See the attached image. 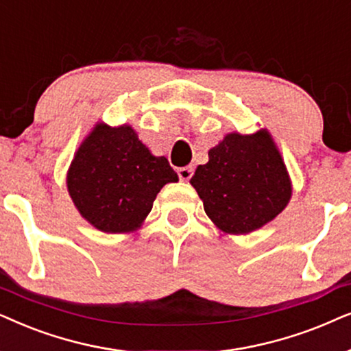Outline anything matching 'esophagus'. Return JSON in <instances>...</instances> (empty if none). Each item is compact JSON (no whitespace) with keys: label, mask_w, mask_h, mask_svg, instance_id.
Here are the masks:
<instances>
[{"label":"esophagus","mask_w":351,"mask_h":351,"mask_svg":"<svg viewBox=\"0 0 351 351\" xmlns=\"http://www.w3.org/2000/svg\"><path fill=\"white\" fill-rule=\"evenodd\" d=\"M194 173V168L193 167H183V168H178V176L181 181H189L191 176H193Z\"/></svg>","instance_id":"esophagus-1"}]
</instances>
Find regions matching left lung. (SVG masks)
Returning a JSON list of instances; mask_svg holds the SVG:
<instances>
[{
  "instance_id": "obj_1",
  "label": "left lung",
  "mask_w": 351,
  "mask_h": 351,
  "mask_svg": "<svg viewBox=\"0 0 351 351\" xmlns=\"http://www.w3.org/2000/svg\"><path fill=\"white\" fill-rule=\"evenodd\" d=\"M207 217L226 234H249L273 221L292 197L287 167L266 128L231 132L208 151L189 181Z\"/></svg>"
}]
</instances>
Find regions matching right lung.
Returning a JSON list of instances; mask_svg holds the SVG:
<instances>
[{"instance_id":"1","label":"right lung","mask_w":351,"mask_h":351,"mask_svg":"<svg viewBox=\"0 0 351 351\" xmlns=\"http://www.w3.org/2000/svg\"><path fill=\"white\" fill-rule=\"evenodd\" d=\"M168 183H178V175L165 157L154 156L132 125L104 121L75 151L65 178L78 213L107 234L139 230Z\"/></svg>"}]
</instances>
